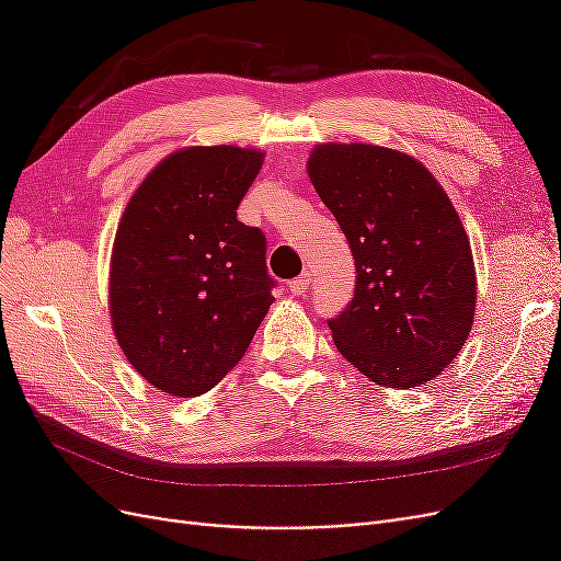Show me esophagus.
I'll use <instances>...</instances> for the list:
<instances>
[{"mask_svg": "<svg viewBox=\"0 0 561 561\" xmlns=\"http://www.w3.org/2000/svg\"><path fill=\"white\" fill-rule=\"evenodd\" d=\"M309 285H311V274H309V271H304L301 276H297L295 280L287 283V287H290V293H293V295L307 293V290H309Z\"/></svg>", "mask_w": 561, "mask_h": 561, "instance_id": "esophagus-1", "label": "esophagus"}]
</instances>
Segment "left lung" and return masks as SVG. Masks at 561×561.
Wrapping results in <instances>:
<instances>
[{"instance_id":"8db88e82","label":"left lung","mask_w":561,"mask_h":561,"mask_svg":"<svg viewBox=\"0 0 561 561\" xmlns=\"http://www.w3.org/2000/svg\"><path fill=\"white\" fill-rule=\"evenodd\" d=\"M309 175L355 260V295L328 320L334 346L379 386L435 379L463 348L478 297L449 196L426 165L377 145H320Z\"/></svg>"}]
</instances>
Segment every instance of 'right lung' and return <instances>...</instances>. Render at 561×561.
<instances>
[{"instance_id": "1", "label": "right lung", "mask_w": 561, "mask_h": 561, "mask_svg": "<svg viewBox=\"0 0 561 561\" xmlns=\"http://www.w3.org/2000/svg\"><path fill=\"white\" fill-rule=\"evenodd\" d=\"M262 159L229 145L175 151L124 210L112 325L130 365L163 393H208L241 363L274 304L266 236L236 217Z\"/></svg>"}]
</instances>
